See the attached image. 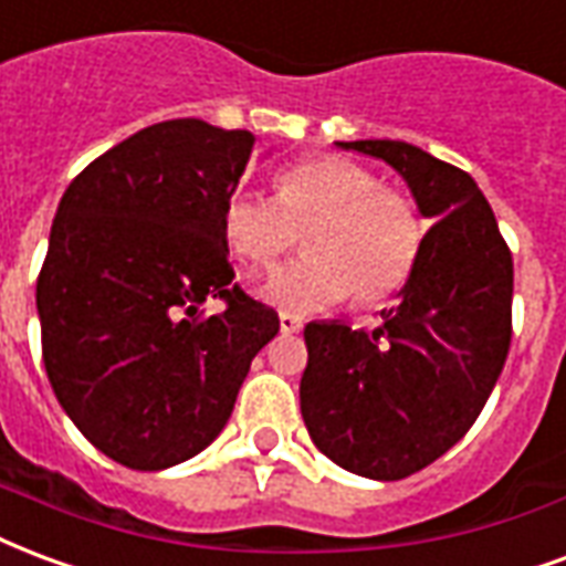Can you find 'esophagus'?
<instances>
[{
  "instance_id": "1",
  "label": "esophagus",
  "mask_w": 566,
  "mask_h": 566,
  "mask_svg": "<svg viewBox=\"0 0 566 566\" xmlns=\"http://www.w3.org/2000/svg\"><path fill=\"white\" fill-rule=\"evenodd\" d=\"M279 326H282V333H300L303 317L294 315V312H279Z\"/></svg>"
}]
</instances>
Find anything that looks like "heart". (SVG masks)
<instances>
[{
  "label": "heart",
  "mask_w": 566,
  "mask_h": 566,
  "mask_svg": "<svg viewBox=\"0 0 566 566\" xmlns=\"http://www.w3.org/2000/svg\"><path fill=\"white\" fill-rule=\"evenodd\" d=\"M224 240L249 270H272L303 233L308 254L263 284L282 308H321L354 294L380 305L405 291L426 245L413 198L380 186L375 170L345 155H317L275 174V198L233 191L224 203Z\"/></svg>",
  "instance_id": "heart-1"
}]
</instances>
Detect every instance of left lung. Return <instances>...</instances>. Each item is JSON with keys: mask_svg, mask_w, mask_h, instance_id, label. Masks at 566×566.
<instances>
[{"mask_svg": "<svg viewBox=\"0 0 566 566\" xmlns=\"http://www.w3.org/2000/svg\"><path fill=\"white\" fill-rule=\"evenodd\" d=\"M411 186L426 219L422 258L375 333L305 326L300 408L338 468L405 480L432 464L483 411L513 336V254L471 174L401 140H350Z\"/></svg>", "mask_w": 566, "mask_h": 566, "instance_id": "1", "label": "left lung"}]
</instances>
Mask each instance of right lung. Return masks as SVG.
Wrapping results in <instances>:
<instances>
[{
    "mask_svg": "<svg viewBox=\"0 0 566 566\" xmlns=\"http://www.w3.org/2000/svg\"><path fill=\"white\" fill-rule=\"evenodd\" d=\"M254 137L149 125L71 179L35 303L50 387L113 462L161 471L219 438L279 315L233 284L224 203ZM221 298L226 312L197 317Z\"/></svg>",
    "mask_w": 566,
    "mask_h": 566,
    "instance_id": "obj_1",
    "label": "right lung"
}]
</instances>
